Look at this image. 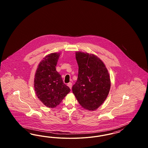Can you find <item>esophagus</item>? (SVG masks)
<instances>
[{
  "label": "esophagus",
  "mask_w": 148,
  "mask_h": 148,
  "mask_svg": "<svg viewBox=\"0 0 148 148\" xmlns=\"http://www.w3.org/2000/svg\"><path fill=\"white\" fill-rule=\"evenodd\" d=\"M68 86L71 88V87H72V83H69L68 84Z\"/></svg>",
  "instance_id": "obj_1"
}]
</instances>
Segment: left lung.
I'll return each instance as SVG.
<instances>
[{"label":"left lung","instance_id":"obj_1","mask_svg":"<svg viewBox=\"0 0 148 148\" xmlns=\"http://www.w3.org/2000/svg\"><path fill=\"white\" fill-rule=\"evenodd\" d=\"M75 57L78 75L72 91L80 106L94 111L108 95L110 88L109 74L104 63L94 54L78 51Z\"/></svg>","mask_w":148,"mask_h":148}]
</instances>
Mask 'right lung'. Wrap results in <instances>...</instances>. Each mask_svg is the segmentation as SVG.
I'll list each match as a JSON object with an SVG mask.
<instances>
[{"instance_id": "obj_1", "label": "right lung", "mask_w": 148, "mask_h": 148, "mask_svg": "<svg viewBox=\"0 0 148 148\" xmlns=\"http://www.w3.org/2000/svg\"><path fill=\"white\" fill-rule=\"evenodd\" d=\"M60 53H51L40 62L35 72L34 85L38 98L48 108L58 106L71 92L56 71Z\"/></svg>"}]
</instances>
